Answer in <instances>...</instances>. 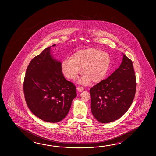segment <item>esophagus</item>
Segmentation results:
<instances>
[{
	"label": "esophagus",
	"instance_id": "34e87169",
	"mask_svg": "<svg viewBox=\"0 0 156 156\" xmlns=\"http://www.w3.org/2000/svg\"><path fill=\"white\" fill-rule=\"evenodd\" d=\"M77 89L78 91L80 92V91H83L84 89V87H77Z\"/></svg>",
	"mask_w": 156,
	"mask_h": 156
}]
</instances>
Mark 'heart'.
Wrapping results in <instances>:
<instances>
[{
    "instance_id": "b5f03b06",
    "label": "heart",
    "mask_w": 156,
    "mask_h": 156,
    "mask_svg": "<svg viewBox=\"0 0 156 156\" xmlns=\"http://www.w3.org/2000/svg\"><path fill=\"white\" fill-rule=\"evenodd\" d=\"M111 57L100 49L89 48L76 52L70 59L64 60L62 65V73L68 79L74 80L81 72L84 74L79 83L87 84L90 81L97 83L107 74Z\"/></svg>"
}]
</instances>
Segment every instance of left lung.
Here are the masks:
<instances>
[{"mask_svg": "<svg viewBox=\"0 0 156 156\" xmlns=\"http://www.w3.org/2000/svg\"><path fill=\"white\" fill-rule=\"evenodd\" d=\"M136 87L133 62L123 54L118 69L90 90L91 109L95 119L108 123L122 116L133 102Z\"/></svg>", "mask_w": 156, "mask_h": 156, "instance_id": "8db88e82", "label": "left lung"}]
</instances>
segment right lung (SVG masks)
<instances>
[{
	"label": "right lung",
	"instance_id": "right-lung-1",
	"mask_svg": "<svg viewBox=\"0 0 156 156\" xmlns=\"http://www.w3.org/2000/svg\"><path fill=\"white\" fill-rule=\"evenodd\" d=\"M51 47L31 60L23 90L27 105L34 115L46 122L56 123L67 115L77 93L76 86L64 77L61 62L51 54Z\"/></svg>",
	"mask_w": 156,
	"mask_h": 156
}]
</instances>
